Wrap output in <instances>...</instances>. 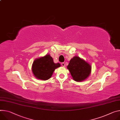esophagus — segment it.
Segmentation results:
<instances>
[{"mask_svg":"<svg viewBox=\"0 0 120 120\" xmlns=\"http://www.w3.org/2000/svg\"><path fill=\"white\" fill-rule=\"evenodd\" d=\"M61 65H62V66L63 67H64L65 66V64H64V62H63V63H61Z\"/></svg>","mask_w":120,"mask_h":120,"instance_id":"1","label":"esophagus"}]
</instances>
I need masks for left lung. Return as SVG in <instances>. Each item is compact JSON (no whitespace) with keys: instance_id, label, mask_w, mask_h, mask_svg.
I'll return each mask as SVG.
<instances>
[{"instance_id":"left-lung-1","label":"left lung","mask_w":120,"mask_h":120,"mask_svg":"<svg viewBox=\"0 0 120 120\" xmlns=\"http://www.w3.org/2000/svg\"><path fill=\"white\" fill-rule=\"evenodd\" d=\"M72 77L76 81H82L90 75L91 66L79 57L75 56L70 61L68 66Z\"/></svg>"}]
</instances>
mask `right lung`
<instances>
[{
	"mask_svg": "<svg viewBox=\"0 0 120 120\" xmlns=\"http://www.w3.org/2000/svg\"><path fill=\"white\" fill-rule=\"evenodd\" d=\"M60 67L59 63H54L50 54L35 60L32 65V71L36 78L46 80L49 79L53 71Z\"/></svg>",
	"mask_w": 120,
	"mask_h": 120,
	"instance_id": "obj_1",
	"label": "right lung"
}]
</instances>
